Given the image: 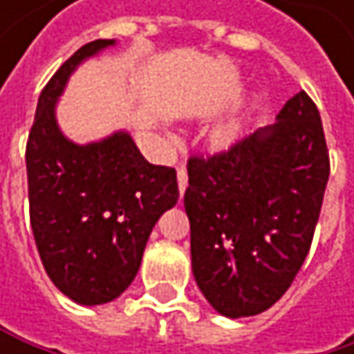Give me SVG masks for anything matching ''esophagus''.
<instances>
[{
  "mask_svg": "<svg viewBox=\"0 0 354 354\" xmlns=\"http://www.w3.org/2000/svg\"><path fill=\"white\" fill-rule=\"evenodd\" d=\"M186 186H188V174H186V170L180 166V168H178V188H180V194H184Z\"/></svg>",
  "mask_w": 354,
  "mask_h": 354,
  "instance_id": "1",
  "label": "esophagus"
}]
</instances>
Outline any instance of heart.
<instances>
[{
  "label": "heart",
  "instance_id": "b5f03b06",
  "mask_svg": "<svg viewBox=\"0 0 354 354\" xmlns=\"http://www.w3.org/2000/svg\"><path fill=\"white\" fill-rule=\"evenodd\" d=\"M238 131H240V124L236 120H225L211 133V141L217 147H225L238 137Z\"/></svg>",
  "mask_w": 354,
  "mask_h": 354
}]
</instances>
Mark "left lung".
I'll return each mask as SVG.
<instances>
[{"mask_svg":"<svg viewBox=\"0 0 354 354\" xmlns=\"http://www.w3.org/2000/svg\"><path fill=\"white\" fill-rule=\"evenodd\" d=\"M328 176L322 118L304 90L274 124L188 160L192 274L215 312L248 318L285 295L312 246Z\"/></svg>","mask_w":354,"mask_h":354,"instance_id":"obj_1","label":"left lung"}]
</instances>
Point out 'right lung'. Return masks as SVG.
Listing matches in <instances>:
<instances>
[{
	"instance_id": "right-lung-1",
	"label": "right lung",
	"mask_w": 354,
	"mask_h": 354,
	"mask_svg": "<svg viewBox=\"0 0 354 354\" xmlns=\"http://www.w3.org/2000/svg\"><path fill=\"white\" fill-rule=\"evenodd\" d=\"M112 44L88 42L59 67L40 92L26 143L30 223L42 266L82 306L124 293L153 225L178 201L176 170L149 164L127 131L80 145L57 124V100L69 75Z\"/></svg>"
}]
</instances>
